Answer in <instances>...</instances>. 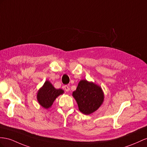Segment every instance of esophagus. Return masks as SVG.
<instances>
[{"label": "esophagus", "mask_w": 147, "mask_h": 147, "mask_svg": "<svg viewBox=\"0 0 147 147\" xmlns=\"http://www.w3.org/2000/svg\"><path fill=\"white\" fill-rule=\"evenodd\" d=\"M64 89H65V90L66 92H68L69 90V86H67V85H65V86H64Z\"/></svg>", "instance_id": "1"}]
</instances>
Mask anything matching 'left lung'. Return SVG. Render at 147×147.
<instances>
[{"label":"left lung","instance_id":"8db88e82","mask_svg":"<svg viewBox=\"0 0 147 147\" xmlns=\"http://www.w3.org/2000/svg\"><path fill=\"white\" fill-rule=\"evenodd\" d=\"M73 96L78 103L79 110L86 115L98 109L104 100V93L100 87L86 80L79 82Z\"/></svg>","mask_w":147,"mask_h":147}]
</instances>
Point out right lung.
<instances>
[{"label": "right lung", "mask_w": 147, "mask_h": 147, "mask_svg": "<svg viewBox=\"0 0 147 147\" xmlns=\"http://www.w3.org/2000/svg\"><path fill=\"white\" fill-rule=\"evenodd\" d=\"M63 92V90L55 89L50 82L47 81L43 87L38 91L37 99L41 106L45 109H48L51 106L56 97L62 94Z\"/></svg>", "instance_id": "obj_1"}]
</instances>
